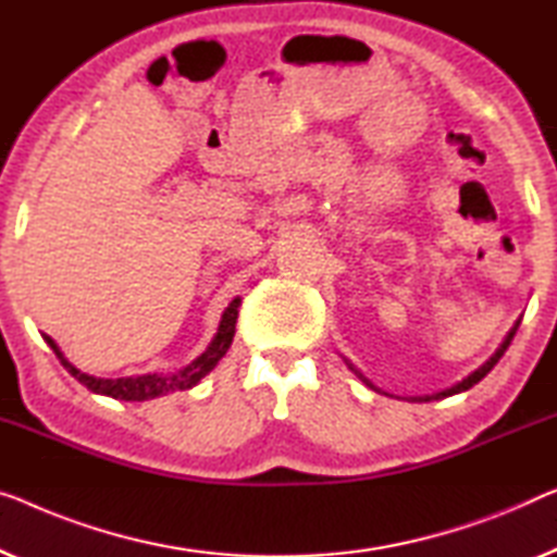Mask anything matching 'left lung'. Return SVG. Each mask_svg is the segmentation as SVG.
Returning a JSON list of instances; mask_svg holds the SVG:
<instances>
[{
  "mask_svg": "<svg viewBox=\"0 0 557 557\" xmlns=\"http://www.w3.org/2000/svg\"><path fill=\"white\" fill-rule=\"evenodd\" d=\"M518 325H520V322H516V327H512L510 332H508V337H505L503 339V345L500 347H497V352L493 355V358L491 360H487L485 364H483V368H478L475 372H472V375H468V377H465L462 380V383H458V385H455V387H450V389H445V393H440V395H435V397H447V395H455V393H465V389H470L472 385H478L480 383V380H483L485 375H487V372H491L493 368H495V364H497V360H500L503 358V355H505V350H508V347H510V343H512V337H516V332H518ZM362 377V375H360ZM364 383H368V380H364Z\"/></svg>",
  "mask_w": 557,
  "mask_h": 557,
  "instance_id": "8db88e82",
  "label": "left lung"
}]
</instances>
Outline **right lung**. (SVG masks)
Listing matches in <instances>:
<instances>
[{"instance_id": "obj_1", "label": "right lung", "mask_w": 557, "mask_h": 557, "mask_svg": "<svg viewBox=\"0 0 557 557\" xmlns=\"http://www.w3.org/2000/svg\"><path fill=\"white\" fill-rule=\"evenodd\" d=\"M239 300H232L230 307L222 314L220 320V327H218V335L210 343V347L199 355L197 360H193L187 364V368H182L174 372V375H139V377H117V380H102V377H92V375H85V372H79L74 364H70L64 360V355L60 352V347L54 345L52 337H47V345L52 347L57 358L64 364V370L70 372L72 377H77L82 385H87V389H92V393L99 395H110L114 400H129V403H143V400H152V397H160V395H168V393H177V389H189L195 387L199 380H202L207 372H210L214 364H218L222 358H225V352L230 350L232 345V337H235V325H237V314H239Z\"/></svg>"}]
</instances>
